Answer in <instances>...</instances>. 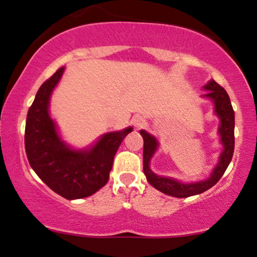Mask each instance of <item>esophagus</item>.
Listing matches in <instances>:
<instances>
[{
	"label": "esophagus",
	"instance_id": "esophagus-1",
	"mask_svg": "<svg viewBox=\"0 0 257 257\" xmlns=\"http://www.w3.org/2000/svg\"><path fill=\"white\" fill-rule=\"evenodd\" d=\"M133 124H134V126L137 129H141V128H144V126H145L146 119L144 118L143 116H137L134 119H133Z\"/></svg>",
	"mask_w": 257,
	"mask_h": 257
}]
</instances>
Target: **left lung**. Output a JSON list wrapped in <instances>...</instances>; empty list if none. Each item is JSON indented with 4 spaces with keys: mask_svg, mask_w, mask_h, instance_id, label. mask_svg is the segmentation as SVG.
I'll use <instances>...</instances> for the list:
<instances>
[{
    "mask_svg": "<svg viewBox=\"0 0 257 257\" xmlns=\"http://www.w3.org/2000/svg\"><path fill=\"white\" fill-rule=\"evenodd\" d=\"M204 88L209 90V93L205 96L213 99L215 112L221 119L219 133L221 135V143L223 145L220 162L214 169L210 179L205 180V181L196 182V184H181L176 180L162 178V176H157L156 174H153L150 169V159L157 150V140L150 134H147L146 132H140L141 137L144 139V173H145L147 181L164 194L178 197V198H186V197L203 193L219 181L232 161L233 152H234V111H233L231 100H229L227 91L214 79L209 82Z\"/></svg>",
    "mask_w": 257,
    "mask_h": 257,
    "instance_id": "8db88e82",
    "label": "left lung"
}]
</instances>
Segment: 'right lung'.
Returning <instances> with one entry per match:
<instances>
[{"instance_id":"1","label":"right lung","mask_w":257,"mask_h":257,"mask_svg":"<svg viewBox=\"0 0 257 257\" xmlns=\"http://www.w3.org/2000/svg\"><path fill=\"white\" fill-rule=\"evenodd\" d=\"M64 67L44 81L30 106L25 125V151L38 178L66 199L89 197L104 187L110 178L117 150L132 128L105 134L88 151H72L55 131L48 113L49 96Z\"/></svg>"}]
</instances>
